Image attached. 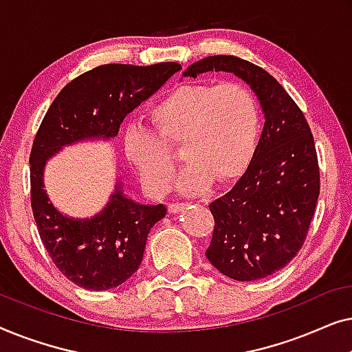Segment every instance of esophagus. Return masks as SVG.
Masks as SVG:
<instances>
[{
  "instance_id": "obj_1",
  "label": "esophagus",
  "mask_w": 352,
  "mask_h": 352,
  "mask_svg": "<svg viewBox=\"0 0 352 352\" xmlns=\"http://www.w3.org/2000/svg\"><path fill=\"white\" fill-rule=\"evenodd\" d=\"M182 210V204H170L168 205V211L170 213H177V211Z\"/></svg>"
}]
</instances>
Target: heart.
Returning <instances> with one entry per match:
<instances>
[{
    "instance_id": "heart-1",
    "label": "heart",
    "mask_w": 352,
    "mask_h": 352,
    "mask_svg": "<svg viewBox=\"0 0 352 352\" xmlns=\"http://www.w3.org/2000/svg\"><path fill=\"white\" fill-rule=\"evenodd\" d=\"M148 120L155 134L128 129L123 147L144 186L155 197L170 190L177 148L189 163L177 189L194 195L210 179L226 184L242 176L253 160L261 133L256 98L235 81L177 86L153 104Z\"/></svg>"
}]
</instances>
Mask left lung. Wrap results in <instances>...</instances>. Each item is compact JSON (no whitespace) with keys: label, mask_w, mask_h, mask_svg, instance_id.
I'll return each mask as SVG.
<instances>
[{"label":"left lung","mask_w":352,"mask_h":352,"mask_svg":"<svg viewBox=\"0 0 352 352\" xmlns=\"http://www.w3.org/2000/svg\"><path fill=\"white\" fill-rule=\"evenodd\" d=\"M229 72L250 85L261 104L264 128L247 171L228 194L211 201L213 237L206 258L226 277L264 278L300 252L320 192L311 128L283 86L261 67L235 56H210L184 76Z\"/></svg>","instance_id":"obj_1"}]
</instances>
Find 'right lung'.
I'll return each instance as SVG.
<instances>
[{
  "instance_id": "1",
  "label": "right lung",
  "mask_w": 352,
  "mask_h": 352,
  "mask_svg": "<svg viewBox=\"0 0 352 352\" xmlns=\"http://www.w3.org/2000/svg\"><path fill=\"white\" fill-rule=\"evenodd\" d=\"M179 70L176 62L96 67L72 80L43 118L30 152L33 218L46 252L75 285L100 292L126 282L138 271L147 235L165 218L166 206L138 204L118 181L100 213L88 219L70 218L46 194V160L75 142L117 136L124 117Z\"/></svg>"
}]
</instances>
